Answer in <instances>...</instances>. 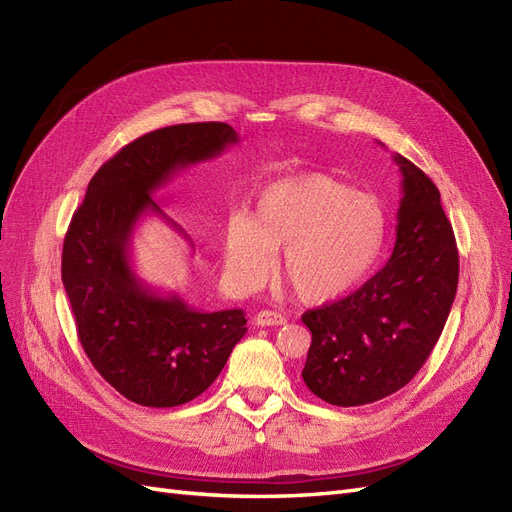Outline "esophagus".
Wrapping results in <instances>:
<instances>
[{"instance_id": "1", "label": "esophagus", "mask_w": 512, "mask_h": 512, "mask_svg": "<svg viewBox=\"0 0 512 512\" xmlns=\"http://www.w3.org/2000/svg\"><path fill=\"white\" fill-rule=\"evenodd\" d=\"M254 322L258 327H277V324H284L286 318L277 312H269V309H262V312L256 314Z\"/></svg>"}]
</instances>
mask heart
I'll list each match as a JSON object with an SVG mask.
<instances>
[{"mask_svg": "<svg viewBox=\"0 0 512 512\" xmlns=\"http://www.w3.org/2000/svg\"><path fill=\"white\" fill-rule=\"evenodd\" d=\"M389 215L380 198L356 192L327 173L277 179L256 194L254 213H232L224 228L230 284L252 290L280 256V275L294 297L322 305L346 297L376 267Z\"/></svg>", "mask_w": 512, "mask_h": 512, "instance_id": "b5f03b06", "label": "heart"}]
</instances>
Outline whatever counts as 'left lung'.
I'll use <instances>...</instances> for the list:
<instances>
[{
    "label": "left lung",
    "mask_w": 512,
    "mask_h": 512,
    "mask_svg": "<svg viewBox=\"0 0 512 512\" xmlns=\"http://www.w3.org/2000/svg\"><path fill=\"white\" fill-rule=\"evenodd\" d=\"M404 198L393 254L348 297L301 316L312 331L303 380L333 406L374 404L406 386L429 359L455 301L459 254L440 192L421 168L393 156Z\"/></svg>",
    "instance_id": "1"
}]
</instances>
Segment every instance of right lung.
Instances as JSON below:
<instances>
[{
    "instance_id": "add662e5",
    "label": "right lung",
    "mask_w": 512,
    "mask_h": 512,
    "mask_svg": "<svg viewBox=\"0 0 512 512\" xmlns=\"http://www.w3.org/2000/svg\"><path fill=\"white\" fill-rule=\"evenodd\" d=\"M235 143L239 134L220 121L153 130L100 166L72 215L61 282L76 333L98 374L134 404H188L220 376L247 331L243 309L198 312L179 294L164 297L149 288L130 265L138 220L158 213L170 222L151 198L153 190Z\"/></svg>"
}]
</instances>
